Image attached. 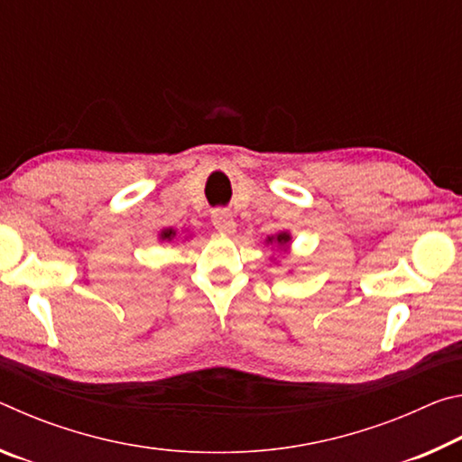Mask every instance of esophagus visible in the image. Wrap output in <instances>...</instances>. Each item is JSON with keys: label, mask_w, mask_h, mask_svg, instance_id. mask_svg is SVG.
I'll return each mask as SVG.
<instances>
[{"label": "esophagus", "mask_w": 462, "mask_h": 462, "mask_svg": "<svg viewBox=\"0 0 462 462\" xmlns=\"http://www.w3.org/2000/svg\"><path fill=\"white\" fill-rule=\"evenodd\" d=\"M212 222L216 226V230L220 234L236 232V222H234V216L228 212V209H216L212 216Z\"/></svg>", "instance_id": "34e87169"}]
</instances>
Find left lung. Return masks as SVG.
I'll use <instances>...</instances> for the list:
<instances>
[{
  "label": "left lung",
  "instance_id": "left-lung-1",
  "mask_svg": "<svg viewBox=\"0 0 462 462\" xmlns=\"http://www.w3.org/2000/svg\"><path fill=\"white\" fill-rule=\"evenodd\" d=\"M289 242H291V234H289L287 230H281L277 234H273V236H267V245L285 250V253L289 250Z\"/></svg>",
  "mask_w": 462,
  "mask_h": 462
}]
</instances>
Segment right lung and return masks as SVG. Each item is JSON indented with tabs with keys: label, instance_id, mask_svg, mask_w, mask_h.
Returning <instances> with one entry per match:
<instances>
[{
	"label": "right lung",
	"instance_id": "obj_1",
	"mask_svg": "<svg viewBox=\"0 0 462 462\" xmlns=\"http://www.w3.org/2000/svg\"><path fill=\"white\" fill-rule=\"evenodd\" d=\"M175 236H177V230H173V228H165L159 234L161 242H171V240H175Z\"/></svg>",
	"mask_w": 462,
	"mask_h": 462
}]
</instances>
